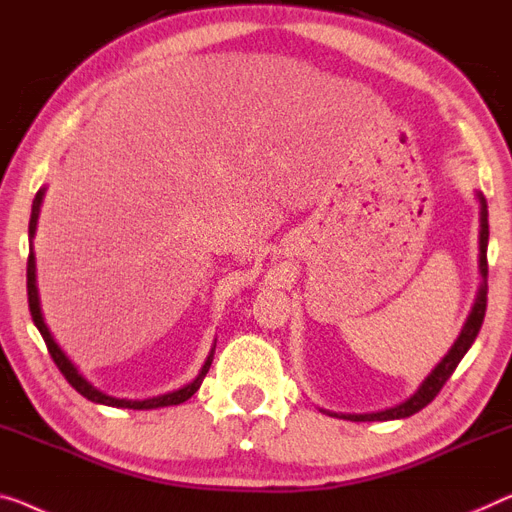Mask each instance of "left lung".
I'll return each mask as SVG.
<instances>
[{"mask_svg": "<svg viewBox=\"0 0 512 512\" xmlns=\"http://www.w3.org/2000/svg\"><path fill=\"white\" fill-rule=\"evenodd\" d=\"M478 197H480V204H483V211H480V273H483V278H487V236H490V227H487L485 200H483V195H478ZM485 308H487V285L480 287L474 310H471L467 324H464V329L460 333V338H457V342L453 345V349L448 352L444 361H441L437 368L432 370V375L423 381V386L418 388V393L414 395V398H409L407 402L398 404V407L377 411V414H340V418H347V421H393V418H407L411 414H416V411H421L423 407H427V404L437 398L446 381L451 379V375L457 368V363H460L464 354L469 352L471 342L476 340L480 326H483Z\"/></svg>", "mask_w": 512, "mask_h": 512, "instance_id": "left-lung-1", "label": "left lung"}]
</instances>
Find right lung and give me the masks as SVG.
<instances>
[{"instance_id": "right-lung-1", "label": "right lung", "mask_w": 512, "mask_h": 512, "mask_svg": "<svg viewBox=\"0 0 512 512\" xmlns=\"http://www.w3.org/2000/svg\"><path fill=\"white\" fill-rule=\"evenodd\" d=\"M41 200H43V190H38L36 197H34V204H32V218H29V236H34L36 232V220H38V211H41ZM27 299H29V312H32V319L36 324V329L41 331L43 340H45V347H48V352L52 356V361L59 368L61 375L66 377L68 384H71L75 391L80 395H85L87 400L91 402H98V404H108V407H124V409H156V407H170V404H181L186 402L190 395H195L197 388H200L202 379L207 377V372L211 368V361H213V354H209L207 363H204V368L200 375H197L195 381H190L188 386L179 388V391L174 393H165V395H158V398H149V400H119V398H112V395H105L98 391L89 384V381L80 375L78 370H75V365L68 361L66 354L61 352L59 345L55 340H52V335L48 331V326L43 322V315H41V305H38V289H36V262H34V253L29 250V257H27Z\"/></svg>"}]
</instances>
